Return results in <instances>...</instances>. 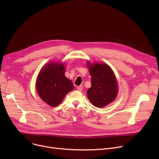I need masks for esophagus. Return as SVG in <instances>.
Wrapping results in <instances>:
<instances>
[{
  "mask_svg": "<svg viewBox=\"0 0 159 159\" xmlns=\"http://www.w3.org/2000/svg\"><path fill=\"white\" fill-rule=\"evenodd\" d=\"M82 88H83L82 86H77V90H78V91H82Z\"/></svg>",
  "mask_w": 159,
  "mask_h": 159,
  "instance_id": "1",
  "label": "esophagus"
}]
</instances>
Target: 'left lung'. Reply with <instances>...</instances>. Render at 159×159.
<instances>
[{"mask_svg": "<svg viewBox=\"0 0 159 159\" xmlns=\"http://www.w3.org/2000/svg\"><path fill=\"white\" fill-rule=\"evenodd\" d=\"M91 77V86L87 91L91 102L102 107L113 101L117 95V82L111 69L107 64L88 62Z\"/></svg>", "mask_w": 159, "mask_h": 159, "instance_id": "1", "label": "left lung"}]
</instances>
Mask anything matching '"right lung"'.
Segmentation results:
<instances>
[{
    "label": "right lung",
    "instance_id": "add662e5",
    "mask_svg": "<svg viewBox=\"0 0 159 159\" xmlns=\"http://www.w3.org/2000/svg\"><path fill=\"white\" fill-rule=\"evenodd\" d=\"M64 64L49 63L41 70L37 80L40 97L48 105L55 107L66 95L74 89L73 82L65 75Z\"/></svg>",
    "mask_w": 159,
    "mask_h": 159
}]
</instances>
